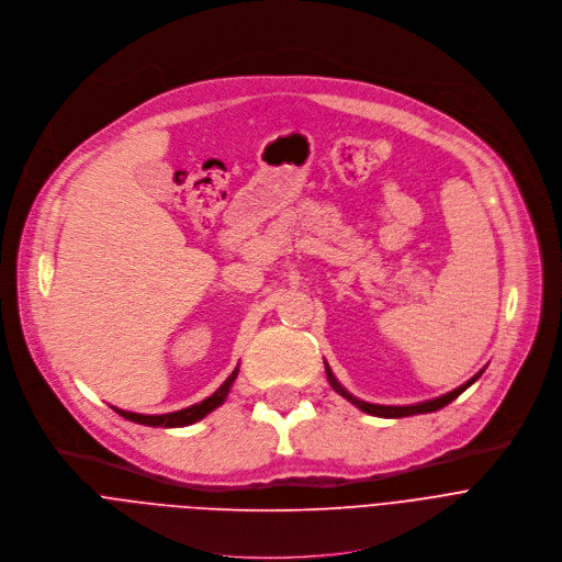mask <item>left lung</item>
<instances>
[{
    "mask_svg": "<svg viewBox=\"0 0 562 562\" xmlns=\"http://www.w3.org/2000/svg\"><path fill=\"white\" fill-rule=\"evenodd\" d=\"M485 368H487V366H485ZM485 368L479 370L470 381H465V383L459 385L457 390L447 392V394H440V396L429 398V401L412 403V405H379V403H368V401H363V398L350 394V392L339 383V379L334 376V372L329 370L327 363H325V374H327V381H329L331 390H334L336 394H341V396H344L346 401H350L352 405H357L361 412H366V414H370V416H379V418H403V416H414V414H429V412H436V409H440V407H445V405H450L454 398H459L470 385H474V383L481 379V374L485 372Z\"/></svg>",
    "mask_w": 562,
    "mask_h": 562,
    "instance_id": "obj_1",
    "label": "left lung"
}]
</instances>
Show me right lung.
Here are the masks:
<instances>
[{"label": "right lung", "mask_w": 562, "mask_h": 562, "mask_svg": "<svg viewBox=\"0 0 562 562\" xmlns=\"http://www.w3.org/2000/svg\"><path fill=\"white\" fill-rule=\"evenodd\" d=\"M239 374V366L235 368V372L221 383V387L203 398L201 403H194L190 407H183V409H177V412H168V414H137V412H128V409H120L115 405H110L112 409H115L120 416L133 420V423H139V425H148V427H186V425H192L201 418H205L210 412H214L218 405L226 403L231 390H233V383Z\"/></svg>", "instance_id": "1"}]
</instances>
